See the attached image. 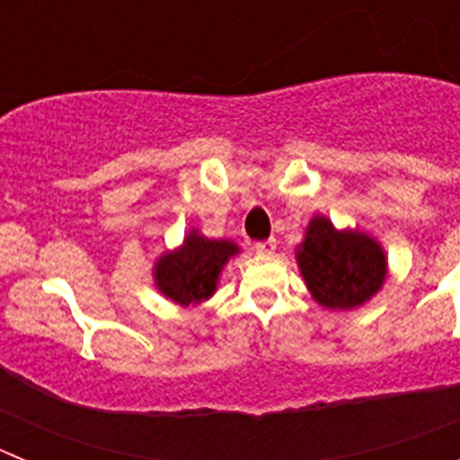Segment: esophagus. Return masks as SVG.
Listing matches in <instances>:
<instances>
[{"label":"esophagus","instance_id":"1","mask_svg":"<svg viewBox=\"0 0 460 460\" xmlns=\"http://www.w3.org/2000/svg\"><path fill=\"white\" fill-rule=\"evenodd\" d=\"M253 251L260 255H271L276 251V239H265V242H255Z\"/></svg>","mask_w":460,"mask_h":460}]
</instances>
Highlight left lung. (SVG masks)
I'll list each match as a JSON object with an SVG mask.
<instances>
[{
    "instance_id": "left-lung-1",
    "label": "left lung",
    "mask_w": 460,
    "mask_h": 460,
    "mask_svg": "<svg viewBox=\"0 0 460 460\" xmlns=\"http://www.w3.org/2000/svg\"><path fill=\"white\" fill-rule=\"evenodd\" d=\"M311 295L327 308H355L385 280V253L361 233H339L327 218L308 223L306 242L296 253Z\"/></svg>"
}]
</instances>
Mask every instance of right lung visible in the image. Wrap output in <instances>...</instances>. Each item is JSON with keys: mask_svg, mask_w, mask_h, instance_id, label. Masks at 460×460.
Returning <instances> with one entry per match:
<instances>
[{"mask_svg": "<svg viewBox=\"0 0 460 460\" xmlns=\"http://www.w3.org/2000/svg\"><path fill=\"white\" fill-rule=\"evenodd\" d=\"M237 246L226 239H205L190 233L177 253H168L156 262V286L172 302L189 306L214 295L221 267Z\"/></svg>", "mask_w": 460, "mask_h": 460, "instance_id": "right-lung-1", "label": "right lung"}]
</instances>
